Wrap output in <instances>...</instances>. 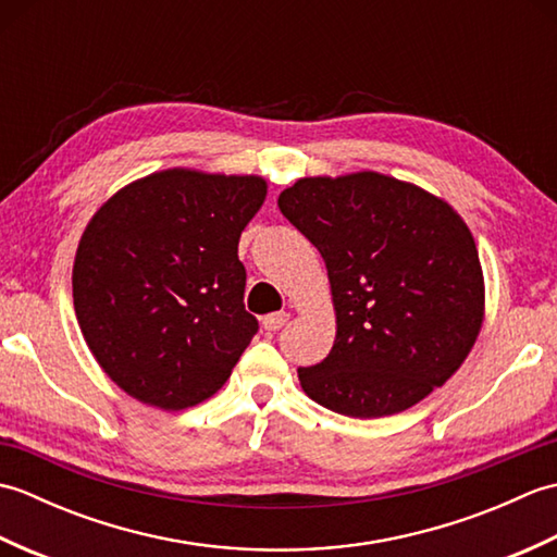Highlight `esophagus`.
Listing matches in <instances>:
<instances>
[{
	"instance_id": "esophagus-1",
	"label": "esophagus",
	"mask_w": 557,
	"mask_h": 557,
	"mask_svg": "<svg viewBox=\"0 0 557 557\" xmlns=\"http://www.w3.org/2000/svg\"><path fill=\"white\" fill-rule=\"evenodd\" d=\"M289 321V313L287 311H277V313H270L263 318V327L268 333H277L280 327H285Z\"/></svg>"
}]
</instances>
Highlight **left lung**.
Wrapping results in <instances>:
<instances>
[{"label": "left lung", "mask_w": 557, "mask_h": 557, "mask_svg": "<svg viewBox=\"0 0 557 557\" xmlns=\"http://www.w3.org/2000/svg\"><path fill=\"white\" fill-rule=\"evenodd\" d=\"M277 206L321 251L337 313L333 349L299 369L304 393L381 419L441 387L483 321L479 251L457 212L377 172L299 180Z\"/></svg>", "instance_id": "8db88e82"}]
</instances>
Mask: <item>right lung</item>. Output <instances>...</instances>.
I'll list each match as a JSON object with an SVG mask.
<instances>
[{
  "label": "right lung",
  "mask_w": 557,
  "mask_h": 557,
  "mask_svg": "<svg viewBox=\"0 0 557 557\" xmlns=\"http://www.w3.org/2000/svg\"><path fill=\"white\" fill-rule=\"evenodd\" d=\"M265 191L260 176L168 170L92 215L76 251L74 309L124 393L180 411L227 381L258 333L236 251Z\"/></svg>",
  "instance_id": "obj_1"
}]
</instances>
